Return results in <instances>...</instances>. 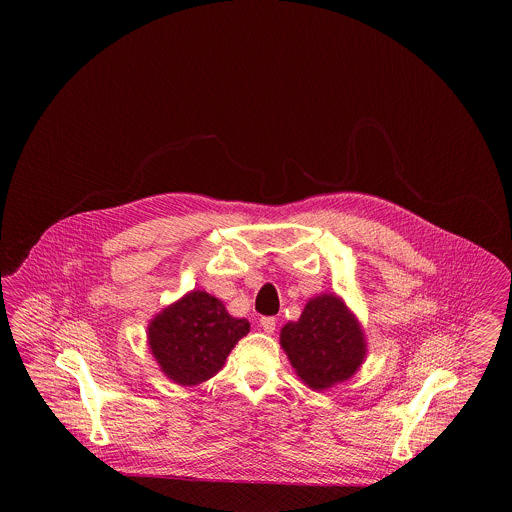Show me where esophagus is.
<instances>
[{
	"mask_svg": "<svg viewBox=\"0 0 512 512\" xmlns=\"http://www.w3.org/2000/svg\"><path fill=\"white\" fill-rule=\"evenodd\" d=\"M259 322H261V328H263L267 334H272V332L276 330V318L274 317H263Z\"/></svg>",
	"mask_w": 512,
	"mask_h": 512,
	"instance_id": "1",
	"label": "esophagus"
}]
</instances>
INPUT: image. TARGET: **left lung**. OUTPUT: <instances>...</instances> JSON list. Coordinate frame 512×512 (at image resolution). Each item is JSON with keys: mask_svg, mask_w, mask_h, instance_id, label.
I'll list each match as a JSON object with an SVG mask.
<instances>
[{"mask_svg": "<svg viewBox=\"0 0 512 512\" xmlns=\"http://www.w3.org/2000/svg\"><path fill=\"white\" fill-rule=\"evenodd\" d=\"M280 343L295 374L315 391L349 380L366 357L361 324L334 293L309 299L299 320L282 328Z\"/></svg>", "mask_w": 512, "mask_h": 512, "instance_id": "8db88e82", "label": "left lung"}]
</instances>
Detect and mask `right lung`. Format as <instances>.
Wrapping results in <instances>:
<instances>
[{
  "label": "right lung",
  "instance_id": "right-lung-1",
  "mask_svg": "<svg viewBox=\"0 0 512 512\" xmlns=\"http://www.w3.org/2000/svg\"><path fill=\"white\" fill-rule=\"evenodd\" d=\"M247 332L245 318L230 317L217 297L195 290L149 322L147 343L167 378L197 386L219 372Z\"/></svg>",
  "mask_w": 512,
  "mask_h": 512
}]
</instances>
